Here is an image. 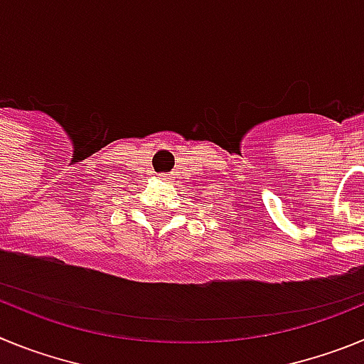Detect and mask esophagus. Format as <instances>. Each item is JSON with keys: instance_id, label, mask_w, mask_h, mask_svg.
Returning <instances> with one entry per match:
<instances>
[{"instance_id": "esophagus-1", "label": "esophagus", "mask_w": 364, "mask_h": 364, "mask_svg": "<svg viewBox=\"0 0 364 364\" xmlns=\"http://www.w3.org/2000/svg\"><path fill=\"white\" fill-rule=\"evenodd\" d=\"M160 176H162V178H166V175H160Z\"/></svg>"}]
</instances>
